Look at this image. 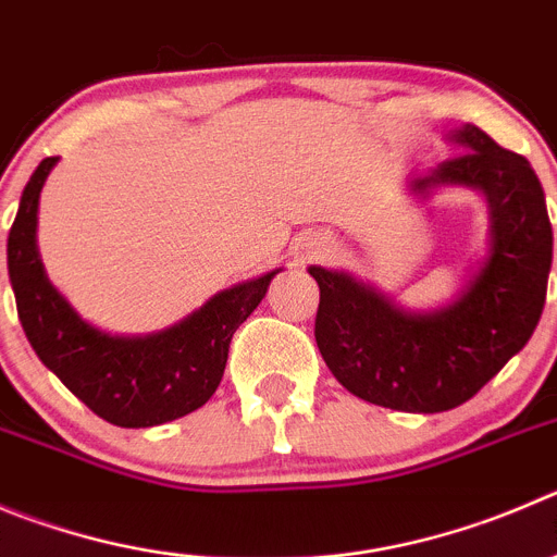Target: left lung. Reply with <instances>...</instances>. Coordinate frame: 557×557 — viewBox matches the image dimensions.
Segmentation results:
<instances>
[{"instance_id":"1","label":"left lung","mask_w":557,"mask_h":557,"mask_svg":"<svg viewBox=\"0 0 557 557\" xmlns=\"http://www.w3.org/2000/svg\"><path fill=\"white\" fill-rule=\"evenodd\" d=\"M465 153L412 181L414 195L470 186L490 202V255L445 308L412 313L346 272L310 267L321 290L315 343L326 368L362 401L398 412H445L470 401L542 319L553 225L530 161L467 123Z\"/></svg>"}]
</instances>
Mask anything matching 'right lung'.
I'll return each mask as SVG.
<instances>
[{
  "label": "right lung",
  "instance_id": "obj_1",
  "mask_svg": "<svg viewBox=\"0 0 557 557\" xmlns=\"http://www.w3.org/2000/svg\"><path fill=\"white\" fill-rule=\"evenodd\" d=\"M54 164L57 156H49L27 181L8 236L10 285L35 355L107 423L148 429L195 412L220 387L233 332L261 305L280 269L220 290L153 335L96 330L65 302L40 263L38 200Z\"/></svg>",
  "mask_w": 557,
  "mask_h": 557
}]
</instances>
